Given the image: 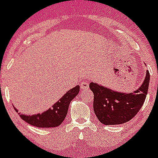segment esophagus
<instances>
[{
    "label": "esophagus",
    "mask_w": 158,
    "mask_h": 158,
    "mask_svg": "<svg viewBox=\"0 0 158 158\" xmlns=\"http://www.w3.org/2000/svg\"><path fill=\"white\" fill-rule=\"evenodd\" d=\"M81 89L82 90H85L89 88V82L88 81H83V82L81 83L80 85Z\"/></svg>",
    "instance_id": "34e87169"
}]
</instances>
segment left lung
<instances>
[{"label": "left lung", "instance_id": "8db88e82", "mask_svg": "<svg viewBox=\"0 0 158 158\" xmlns=\"http://www.w3.org/2000/svg\"><path fill=\"white\" fill-rule=\"evenodd\" d=\"M146 73L142 85L131 93L113 91L97 83L90 82L89 88L94 94L93 110L102 124H122L137 115L148 94L150 73L149 71Z\"/></svg>", "mask_w": 158, "mask_h": 158}]
</instances>
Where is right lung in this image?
Wrapping results in <instances>:
<instances>
[{
	"instance_id": "add662e5",
	"label": "right lung",
	"mask_w": 158,
	"mask_h": 158,
	"mask_svg": "<svg viewBox=\"0 0 158 158\" xmlns=\"http://www.w3.org/2000/svg\"><path fill=\"white\" fill-rule=\"evenodd\" d=\"M79 85H76L69 90L58 102L52 106V108H49L42 113L24 115L18 113V114L23 120L34 127L43 128L56 127L61 125L65 120L70 102L79 94ZM15 110L18 112L17 109H15Z\"/></svg>"
}]
</instances>
